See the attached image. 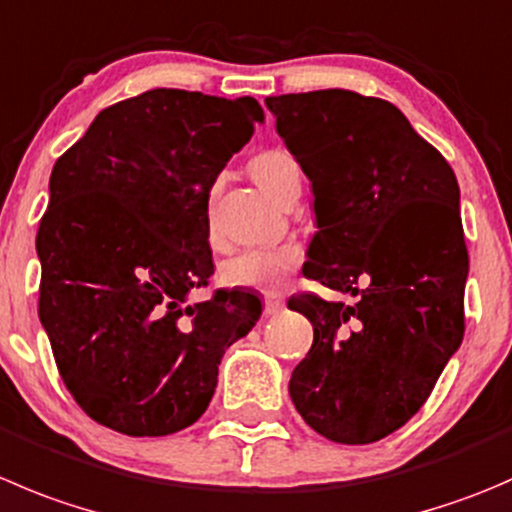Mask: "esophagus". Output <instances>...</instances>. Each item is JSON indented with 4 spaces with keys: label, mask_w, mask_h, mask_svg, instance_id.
Segmentation results:
<instances>
[{
    "label": "esophagus",
    "mask_w": 512,
    "mask_h": 512,
    "mask_svg": "<svg viewBox=\"0 0 512 512\" xmlns=\"http://www.w3.org/2000/svg\"><path fill=\"white\" fill-rule=\"evenodd\" d=\"M282 307H285V300H282L280 295H267L265 300H262V312H265V317H275L277 312H282Z\"/></svg>",
    "instance_id": "34e87169"
}]
</instances>
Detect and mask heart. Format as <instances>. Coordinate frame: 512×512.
<instances>
[{
    "label": "heart",
    "mask_w": 512,
    "mask_h": 512,
    "mask_svg": "<svg viewBox=\"0 0 512 512\" xmlns=\"http://www.w3.org/2000/svg\"><path fill=\"white\" fill-rule=\"evenodd\" d=\"M250 172L257 185L275 200H285L290 187L300 182L295 160L285 150H260L250 157ZM302 260L297 242H282L272 247H250L222 262L220 280L237 290L277 292L290 282Z\"/></svg>",
    "instance_id": "obj_1"
}]
</instances>
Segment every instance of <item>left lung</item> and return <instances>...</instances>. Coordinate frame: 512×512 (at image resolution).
I'll use <instances>...</instances> for the list:
<instances>
[{"mask_svg":"<svg viewBox=\"0 0 512 512\" xmlns=\"http://www.w3.org/2000/svg\"><path fill=\"white\" fill-rule=\"evenodd\" d=\"M265 104L315 192L320 230L302 272L357 297L345 305L302 292L287 302L315 330L290 398L322 438L375 443L423 408L463 342L468 247L458 180L380 97L317 89Z\"/></svg>","mask_w":512,"mask_h":512,"instance_id":"obj_1","label":"left lung"}]
</instances>
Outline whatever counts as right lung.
<instances>
[{
    "mask_svg": "<svg viewBox=\"0 0 512 512\" xmlns=\"http://www.w3.org/2000/svg\"><path fill=\"white\" fill-rule=\"evenodd\" d=\"M252 97L150 89L102 109L57 162L37 232L39 320L74 403L132 438L200 420L217 365L260 317L250 292L187 305L215 272L210 187L255 124Z\"/></svg>",
    "mask_w": 512,
    "mask_h": 512,
    "instance_id": "right-lung-1",
    "label": "right lung"
}]
</instances>
